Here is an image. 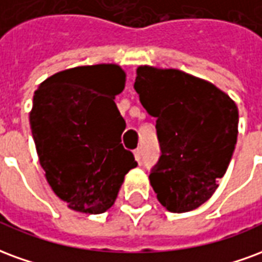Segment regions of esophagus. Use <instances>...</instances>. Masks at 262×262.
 I'll list each match as a JSON object with an SVG mask.
<instances>
[{"label":"esophagus","mask_w":262,"mask_h":262,"mask_svg":"<svg viewBox=\"0 0 262 262\" xmlns=\"http://www.w3.org/2000/svg\"><path fill=\"white\" fill-rule=\"evenodd\" d=\"M134 156H135V159L138 160V162H141V149H135L134 150Z\"/></svg>","instance_id":"34e87169"}]
</instances>
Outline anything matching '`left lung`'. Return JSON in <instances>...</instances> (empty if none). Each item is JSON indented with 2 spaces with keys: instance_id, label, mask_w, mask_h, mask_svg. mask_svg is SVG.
Segmentation results:
<instances>
[{
  "instance_id": "1",
  "label": "left lung",
  "mask_w": 262,
  "mask_h": 262,
  "mask_svg": "<svg viewBox=\"0 0 262 262\" xmlns=\"http://www.w3.org/2000/svg\"><path fill=\"white\" fill-rule=\"evenodd\" d=\"M134 89L156 117L160 158L149 180L170 212L208 201L226 173L237 142L238 112L209 82L179 70L139 67Z\"/></svg>"
}]
</instances>
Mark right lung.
Returning a JSON list of instances; mask_svg holds the SVG:
<instances>
[{"label": "right lung", "instance_id": "1", "mask_svg": "<svg viewBox=\"0 0 262 262\" xmlns=\"http://www.w3.org/2000/svg\"><path fill=\"white\" fill-rule=\"evenodd\" d=\"M124 82L120 67L97 64L61 71L34 92L30 128L40 165L74 211H107L138 165L121 144L125 121L114 99Z\"/></svg>", "mask_w": 262, "mask_h": 262}]
</instances>
